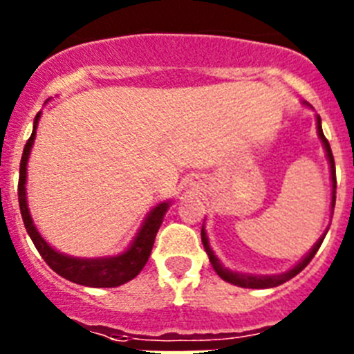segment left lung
I'll return each mask as SVG.
<instances>
[{"label": "left lung", "mask_w": 354, "mask_h": 354, "mask_svg": "<svg viewBox=\"0 0 354 354\" xmlns=\"http://www.w3.org/2000/svg\"><path fill=\"white\" fill-rule=\"evenodd\" d=\"M317 134H319V140H321V143H323V147H324V152H326L328 165H330L331 214H333V207H335V189H337L335 161H333V154H331L330 143H328V140L324 138L323 127H321V117H319V115H317ZM326 232H328V228H326ZM326 232L319 237L317 243L312 246L310 252L306 253L305 257H303L298 264L292 266L289 271H286V273H280V274H248V273H237V271L228 270L227 266L221 264L220 259L216 257V253L212 252V248L209 246V237H207V232H205V227H202V243H204V248H205V252H207L209 261H211L212 268H214V271L218 273V277H220L221 280H225V282H228V283H234V286H237V287H245V289H271V287L282 286L283 282H287V280H290V278L296 277L299 271L305 270L306 266H308V262H310L312 259H314L315 253H317L319 246H321V243H323Z\"/></svg>", "instance_id": "8db88e82"}]
</instances>
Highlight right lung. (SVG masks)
Listing matches in <instances>:
<instances>
[{"label": "right lung", "instance_id": "add662e5", "mask_svg": "<svg viewBox=\"0 0 354 354\" xmlns=\"http://www.w3.org/2000/svg\"><path fill=\"white\" fill-rule=\"evenodd\" d=\"M40 115L42 113L39 111L35 122H33V133H31L30 140L24 145L21 168H19V207H21V214H23L28 236L31 237L33 245L39 250L44 261L48 262L49 268L55 273L60 274V277L71 280V282L86 287H118L122 283L129 282L143 270V266L149 261L152 246H154L156 234H158L159 227L162 223V218H165L168 207H170V202H161V204L150 209L149 214L145 216V220L142 221V227L138 228L136 236L131 241V245L122 253L113 255V257H72V255H65V253L53 248L37 230L33 218L30 214V209H28L26 198L28 159H30L31 147H33V142H35Z\"/></svg>", "mask_w": 354, "mask_h": 354}]
</instances>
